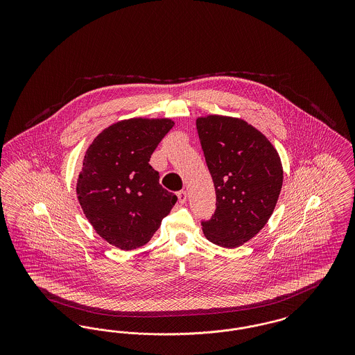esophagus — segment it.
<instances>
[{
	"label": "esophagus",
	"instance_id": "obj_1",
	"mask_svg": "<svg viewBox=\"0 0 355 355\" xmlns=\"http://www.w3.org/2000/svg\"><path fill=\"white\" fill-rule=\"evenodd\" d=\"M177 197H178V201L180 203H185L187 200V194H186L185 190H181L177 193Z\"/></svg>",
	"mask_w": 355,
	"mask_h": 355
}]
</instances>
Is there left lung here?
<instances>
[{"mask_svg":"<svg viewBox=\"0 0 355 355\" xmlns=\"http://www.w3.org/2000/svg\"><path fill=\"white\" fill-rule=\"evenodd\" d=\"M196 123L217 198L203 234L222 248H238L262 230L275 209L284 182L279 154L243 119L209 114Z\"/></svg>","mask_w":355,"mask_h":355,"instance_id":"left-lung-1","label":"left lung"}]
</instances>
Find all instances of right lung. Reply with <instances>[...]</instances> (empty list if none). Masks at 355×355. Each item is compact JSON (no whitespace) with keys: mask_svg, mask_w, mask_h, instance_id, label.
<instances>
[{"mask_svg":"<svg viewBox=\"0 0 355 355\" xmlns=\"http://www.w3.org/2000/svg\"><path fill=\"white\" fill-rule=\"evenodd\" d=\"M173 126L170 119H122L103 129L85 153L78 202L96 233L121 250L148 243L177 202L149 164Z\"/></svg>","mask_w":355,"mask_h":355,"instance_id":"add662e5","label":"right lung"}]
</instances>
